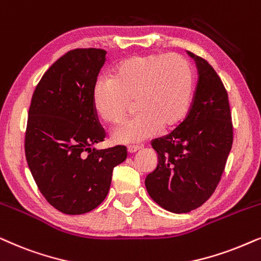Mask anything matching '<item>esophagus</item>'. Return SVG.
<instances>
[{"mask_svg":"<svg viewBox=\"0 0 261 261\" xmlns=\"http://www.w3.org/2000/svg\"><path fill=\"white\" fill-rule=\"evenodd\" d=\"M141 146H139V145H129V146H127V151L129 152V153H133V152L140 150Z\"/></svg>","mask_w":261,"mask_h":261,"instance_id":"obj_1","label":"esophagus"}]
</instances>
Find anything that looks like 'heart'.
<instances>
[{
  "instance_id": "heart-1",
  "label": "heart",
  "mask_w": 261,
  "mask_h": 261,
  "mask_svg": "<svg viewBox=\"0 0 261 261\" xmlns=\"http://www.w3.org/2000/svg\"><path fill=\"white\" fill-rule=\"evenodd\" d=\"M195 90L194 70L178 54H144L120 61L110 79L100 77L92 90L94 113L117 126L132 110L138 115L114 132L115 143H135L182 123L191 109Z\"/></svg>"
}]
</instances>
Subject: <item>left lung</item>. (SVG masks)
Returning a JSON list of instances; mask_svg holds the SVG:
<instances>
[{
	"mask_svg": "<svg viewBox=\"0 0 261 261\" xmlns=\"http://www.w3.org/2000/svg\"><path fill=\"white\" fill-rule=\"evenodd\" d=\"M198 67V85L189 113L170 134L152 141L158 164L145 185L150 197L174 213H187L216 191L232 146L228 92L213 67L188 51Z\"/></svg>",
	"mask_w": 261,
	"mask_h": 261,
	"instance_id": "obj_1",
	"label": "left lung"
}]
</instances>
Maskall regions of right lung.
<instances>
[{
  "mask_svg": "<svg viewBox=\"0 0 261 261\" xmlns=\"http://www.w3.org/2000/svg\"><path fill=\"white\" fill-rule=\"evenodd\" d=\"M106 50L74 49L44 73L32 94L25 154L43 197L66 215L92 211L107 197L114 168L127 148H91L104 141L92 106V90Z\"/></svg>",
  "mask_w": 261,
  "mask_h": 261,
  "instance_id": "right-lung-1",
  "label": "right lung"
}]
</instances>
